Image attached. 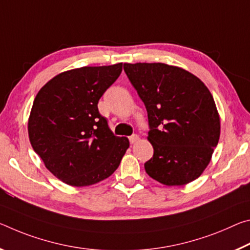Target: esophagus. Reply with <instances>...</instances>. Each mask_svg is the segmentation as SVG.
Wrapping results in <instances>:
<instances>
[{"label":"esophagus","mask_w":250,"mask_h":250,"mask_svg":"<svg viewBox=\"0 0 250 250\" xmlns=\"http://www.w3.org/2000/svg\"><path fill=\"white\" fill-rule=\"evenodd\" d=\"M138 140H140V137H138V135L136 134H133L132 136H129V143L130 144H135Z\"/></svg>","instance_id":"obj_1"}]
</instances>
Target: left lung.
Listing matches in <instances>:
<instances>
[{
	"label": "left lung",
	"instance_id": "obj_1",
	"mask_svg": "<svg viewBox=\"0 0 250 250\" xmlns=\"http://www.w3.org/2000/svg\"><path fill=\"white\" fill-rule=\"evenodd\" d=\"M148 116L153 157L144 166L155 181L182 186L198 178L218 144L214 98L198 77L164 63L124 64Z\"/></svg>",
	"mask_w": 250,
	"mask_h": 250
}]
</instances>
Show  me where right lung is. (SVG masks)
Listing matches in <instances>:
<instances>
[{
	"label": "right lung",
	"instance_id": "1",
	"mask_svg": "<svg viewBox=\"0 0 250 250\" xmlns=\"http://www.w3.org/2000/svg\"><path fill=\"white\" fill-rule=\"evenodd\" d=\"M122 63L61 73L40 89L28 118V137L45 167L75 187L109 177L128 148L98 112V101L122 73Z\"/></svg>",
	"mask_w": 250,
	"mask_h": 250
}]
</instances>
